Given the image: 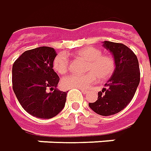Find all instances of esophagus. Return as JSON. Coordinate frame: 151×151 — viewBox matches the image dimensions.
I'll use <instances>...</instances> for the list:
<instances>
[{
    "instance_id": "obj_1",
    "label": "esophagus",
    "mask_w": 151,
    "mask_h": 151,
    "mask_svg": "<svg viewBox=\"0 0 151 151\" xmlns=\"http://www.w3.org/2000/svg\"><path fill=\"white\" fill-rule=\"evenodd\" d=\"M81 91L82 93H84V94H86V93H87V91H86L85 89H81Z\"/></svg>"
}]
</instances>
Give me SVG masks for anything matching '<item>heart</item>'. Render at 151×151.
Instances as JSON below:
<instances>
[{
	"instance_id": "obj_1",
	"label": "heart",
	"mask_w": 151,
	"mask_h": 151,
	"mask_svg": "<svg viewBox=\"0 0 151 151\" xmlns=\"http://www.w3.org/2000/svg\"><path fill=\"white\" fill-rule=\"evenodd\" d=\"M76 56L87 61L86 66V74H72L61 80V86L65 88L87 89L91 85L100 80L105 81L113 75L116 63L113 57L108 55H102L101 50L96 47L87 46L79 50ZM53 69L56 73L63 75L69 70V60L67 56L60 53L53 60Z\"/></svg>"
}]
</instances>
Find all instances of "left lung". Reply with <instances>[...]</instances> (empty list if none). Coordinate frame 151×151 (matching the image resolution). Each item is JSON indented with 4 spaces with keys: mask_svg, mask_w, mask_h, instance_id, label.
Returning <instances> with one entry per match:
<instances>
[{
    "mask_svg": "<svg viewBox=\"0 0 151 151\" xmlns=\"http://www.w3.org/2000/svg\"><path fill=\"white\" fill-rule=\"evenodd\" d=\"M102 44L113 55L116 69L105 84L107 88H103L96 101L89 103V106L98 115L109 116L128 106L139 86L140 73L138 59L129 47L106 40Z\"/></svg>",
    "mask_w": 151,
    "mask_h": 151,
    "instance_id": "obj_1",
    "label": "left lung"
}]
</instances>
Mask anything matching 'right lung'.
Returning <instances> with one entry per match:
<instances>
[{"instance_id":"obj_1","label":"right lung","mask_w":151,"mask_h":151,"mask_svg":"<svg viewBox=\"0 0 151 151\" xmlns=\"http://www.w3.org/2000/svg\"><path fill=\"white\" fill-rule=\"evenodd\" d=\"M56 55L54 48L40 46L22 53L12 66V88L17 100L37 118L57 116L66 101L67 93L56 88L60 80L53 70Z\"/></svg>"}]
</instances>
